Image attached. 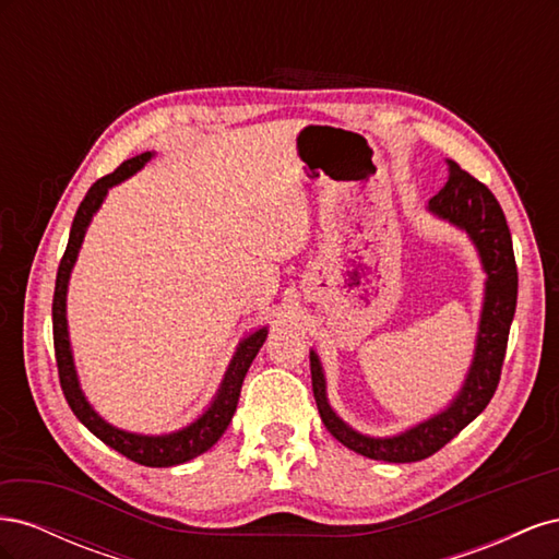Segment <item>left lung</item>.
Segmentation results:
<instances>
[{
	"instance_id": "obj_1",
	"label": "left lung",
	"mask_w": 559,
	"mask_h": 559,
	"mask_svg": "<svg viewBox=\"0 0 559 559\" xmlns=\"http://www.w3.org/2000/svg\"><path fill=\"white\" fill-rule=\"evenodd\" d=\"M448 183L429 200V212L468 233V238L480 253L483 270L487 273L476 354H473L462 392L452 399L445 411L419 421L408 431L389 438L364 436L333 413L326 399L324 370H321L317 354L310 352L312 392L321 421H324V427L335 441L368 456V460L394 464L427 460L487 408L501 378L506 345H509V331L518 302V265L511 230L497 198L483 181L471 177L454 160H448Z\"/></svg>"
}]
</instances>
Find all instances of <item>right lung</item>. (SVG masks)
<instances>
[{"instance_id": "obj_1", "label": "right lung", "mask_w": 559, "mask_h": 559, "mask_svg": "<svg viewBox=\"0 0 559 559\" xmlns=\"http://www.w3.org/2000/svg\"><path fill=\"white\" fill-rule=\"evenodd\" d=\"M154 156V154H142L134 156L126 163H121L116 170L103 179H97L86 198L81 200V205L76 210L74 224L70 230V242H67V249L62 253V261L58 267V277H56V294H53V345H56V361H58V376H60V386L62 394L70 403L72 413L79 417V421L86 427L91 433H95L99 441L114 448L116 452H121L128 460L138 462L142 466H175L193 460V456L207 452L218 438L224 436L228 429L235 408H238V399H240V389L245 382L247 370L251 361L257 359L259 349L263 347L265 337H267V326L253 331L247 335L240 343L238 352L226 370L224 382L218 386V392L214 401L210 403V408L202 413L195 421H191L189 427H183L173 433H163V436H142V433H130L123 429L111 427L109 421L99 417L91 403L83 396L79 378H76V368L72 359V347H70V333H67V317H64V302H67V282H70V273L76 261V253L81 249L83 235H86V228L91 224L93 214L103 205V200L107 198V191L111 186L126 181L130 175H134L144 167V163Z\"/></svg>"}]
</instances>
